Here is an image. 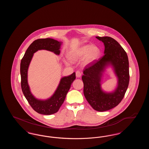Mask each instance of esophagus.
<instances>
[{"label":"esophagus","instance_id":"esophagus-1","mask_svg":"<svg viewBox=\"0 0 149 149\" xmlns=\"http://www.w3.org/2000/svg\"><path fill=\"white\" fill-rule=\"evenodd\" d=\"M81 76V73L80 71H76V77L77 78H80Z\"/></svg>","mask_w":149,"mask_h":149}]
</instances>
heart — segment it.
Masks as SVG:
<instances>
[{
	"label": "heart",
	"instance_id": "heart-1",
	"mask_svg": "<svg viewBox=\"0 0 149 149\" xmlns=\"http://www.w3.org/2000/svg\"><path fill=\"white\" fill-rule=\"evenodd\" d=\"M100 53L99 49L95 45H86L77 49L70 50L68 55L71 61H75L80 60L84 56V62L89 63L98 56ZM66 65H69V62L65 61Z\"/></svg>",
	"mask_w": 149,
	"mask_h": 149
}]
</instances>
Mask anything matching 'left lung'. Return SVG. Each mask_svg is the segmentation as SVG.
<instances>
[{
    "label": "left lung",
    "mask_w": 149,
    "mask_h": 149,
    "mask_svg": "<svg viewBox=\"0 0 149 149\" xmlns=\"http://www.w3.org/2000/svg\"><path fill=\"white\" fill-rule=\"evenodd\" d=\"M96 38L104 43V55L85 67L82 80L88 102L95 111L104 112L117 106L124 97L129 84V63L126 51L114 39L107 36ZM109 67L118 83L114 90L106 92L101 88V81L103 73Z\"/></svg>",
    "instance_id": "1"
}]
</instances>
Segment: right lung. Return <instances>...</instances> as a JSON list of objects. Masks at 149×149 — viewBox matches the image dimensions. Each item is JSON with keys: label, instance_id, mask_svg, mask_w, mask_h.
I'll return each mask as SVG.
<instances>
[{"label": "right lung", "instance_id": "1", "mask_svg": "<svg viewBox=\"0 0 149 149\" xmlns=\"http://www.w3.org/2000/svg\"><path fill=\"white\" fill-rule=\"evenodd\" d=\"M62 43L51 38L38 39L30 45L22 59L20 66L22 90L30 106L38 113L50 115L56 113L64 103L71 84L76 78L75 72L63 77L54 93L47 99H38L31 91L28 83V70L33 54L38 50H45L59 55Z\"/></svg>", "mask_w": 149, "mask_h": 149}]
</instances>
